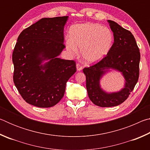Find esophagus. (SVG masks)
I'll use <instances>...</instances> for the list:
<instances>
[{
    "mask_svg": "<svg viewBox=\"0 0 150 150\" xmlns=\"http://www.w3.org/2000/svg\"><path fill=\"white\" fill-rule=\"evenodd\" d=\"M76 67H77V71H81V70H82V66H81L79 64V63H77V65H76Z\"/></svg>",
    "mask_w": 150,
    "mask_h": 150,
    "instance_id": "esophagus-1",
    "label": "esophagus"
}]
</instances>
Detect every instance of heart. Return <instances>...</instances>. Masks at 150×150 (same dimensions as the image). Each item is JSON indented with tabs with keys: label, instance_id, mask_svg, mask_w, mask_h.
I'll return each instance as SVG.
<instances>
[{
	"label": "heart",
	"instance_id": "b5f03b06",
	"mask_svg": "<svg viewBox=\"0 0 150 150\" xmlns=\"http://www.w3.org/2000/svg\"><path fill=\"white\" fill-rule=\"evenodd\" d=\"M70 38L66 41V47L72 55L78 53L87 63L99 62L108 54L113 42V35L110 30L102 25L86 22L76 24L70 29Z\"/></svg>",
	"mask_w": 150,
	"mask_h": 150
}]
</instances>
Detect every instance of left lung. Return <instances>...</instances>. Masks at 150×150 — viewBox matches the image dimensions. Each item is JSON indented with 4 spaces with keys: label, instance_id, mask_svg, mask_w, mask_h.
<instances>
[{
    "label": "left lung",
    "instance_id": "1",
    "mask_svg": "<svg viewBox=\"0 0 150 150\" xmlns=\"http://www.w3.org/2000/svg\"><path fill=\"white\" fill-rule=\"evenodd\" d=\"M108 22L115 40L110 51L100 62L83 69L88 97L100 107H112L124 102L134 90L139 74L140 53L134 35L112 20ZM110 69L122 72L126 80L125 88L117 93H107L100 87V78Z\"/></svg>",
    "mask_w": 150,
    "mask_h": 150
}]
</instances>
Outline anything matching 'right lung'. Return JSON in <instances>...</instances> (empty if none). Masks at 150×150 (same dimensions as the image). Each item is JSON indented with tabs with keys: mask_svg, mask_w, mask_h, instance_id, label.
<instances>
[{
	"mask_svg": "<svg viewBox=\"0 0 150 150\" xmlns=\"http://www.w3.org/2000/svg\"><path fill=\"white\" fill-rule=\"evenodd\" d=\"M68 16L44 18L24 30L12 53L13 81L26 103L49 108L64 95L66 83L77 70L73 60L57 57L65 47L63 29ZM45 59H50L43 66Z\"/></svg>",
	"mask_w": 150,
	"mask_h": 150,
	"instance_id": "1",
	"label": "right lung"
}]
</instances>
